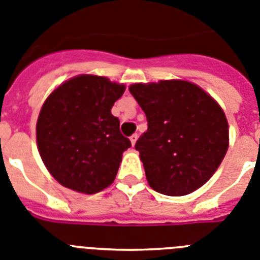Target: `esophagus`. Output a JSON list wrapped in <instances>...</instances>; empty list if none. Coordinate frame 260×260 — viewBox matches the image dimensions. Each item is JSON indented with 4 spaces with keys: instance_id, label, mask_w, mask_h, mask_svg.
<instances>
[{
    "instance_id": "34e87169",
    "label": "esophagus",
    "mask_w": 260,
    "mask_h": 260,
    "mask_svg": "<svg viewBox=\"0 0 260 260\" xmlns=\"http://www.w3.org/2000/svg\"><path fill=\"white\" fill-rule=\"evenodd\" d=\"M137 137H139V135H137V134H134L132 136H131V143H132V145H135V144H136Z\"/></svg>"
}]
</instances>
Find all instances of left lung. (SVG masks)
I'll return each mask as SVG.
<instances>
[{"mask_svg":"<svg viewBox=\"0 0 260 260\" xmlns=\"http://www.w3.org/2000/svg\"><path fill=\"white\" fill-rule=\"evenodd\" d=\"M148 129L136 141L150 187L165 196L197 190L221 165L229 147L223 111L193 83L161 80L129 87Z\"/></svg>","mask_w":260,"mask_h":260,"instance_id":"1","label":"left lung"}]
</instances>
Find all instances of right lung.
Returning <instances> with one entry per match:
<instances>
[{
  "label": "right lung",
  "instance_id": "1",
  "mask_svg": "<svg viewBox=\"0 0 260 260\" xmlns=\"http://www.w3.org/2000/svg\"><path fill=\"white\" fill-rule=\"evenodd\" d=\"M125 87L107 78L80 75L47 98L37 123L39 154L63 186L95 194L113 182L131 147L111 108Z\"/></svg>",
  "mask_w": 260,
  "mask_h": 260
}]
</instances>
